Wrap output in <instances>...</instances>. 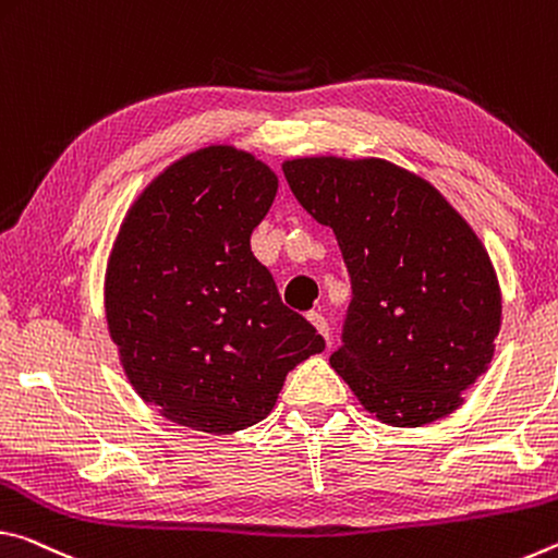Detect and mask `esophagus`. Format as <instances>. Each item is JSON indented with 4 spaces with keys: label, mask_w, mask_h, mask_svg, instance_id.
<instances>
[{
    "label": "esophagus",
    "mask_w": 558,
    "mask_h": 558,
    "mask_svg": "<svg viewBox=\"0 0 558 558\" xmlns=\"http://www.w3.org/2000/svg\"><path fill=\"white\" fill-rule=\"evenodd\" d=\"M306 318H308V322H312V326L316 328V331L322 333L324 339L328 341V322H326V318H324L322 314H318V312H312V314H308Z\"/></svg>",
    "instance_id": "1"
}]
</instances>
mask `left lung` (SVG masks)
<instances>
[{"label": "left lung", "mask_w": 558, "mask_h": 558, "mask_svg": "<svg viewBox=\"0 0 558 558\" xmlns=\"http://www.w3.org/2000/svg\"><path fill=\"white\" fill-rule=\"evenodd\" d=\"M301 207L339 240L353 299L331 365L392 427L454 413L495 355L499 279L485 244L425 178L383 158L284 160Z\"/></svg>", "instance_id": "left-lung-1"}]
</instances>
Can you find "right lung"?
Instances as JSON below:
<instances>
[{
  "instance_id": "add662e5",
  "label": "right lung",
  "mask_w": 558,
  "mask_h": 558,
  "mask_svg": "<svg viewBox=\"0 0 558 558\" xmlns=\"http://www.w3.org/2000/svg\"><path fill=\"white\" fill-rule=\"evenodd\" d=\"M277 190L267 162L215 143L128 207L106 264V324L128 383L170 423L209 435L257 425L287 373L324 351L252 254Z\"/></svg>"
}]
</instances>
